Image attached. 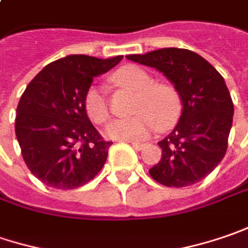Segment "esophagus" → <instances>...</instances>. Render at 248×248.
<instances>
[{
  "label": "esophagus",
  "mask_w": 248,
  "mask_h": 248,
  "mask_svg": "<svg viewBox=\"0 0 248 248\" xmlns=\"http://www.w3.org/2000/svg\"><path fill=\"white\" fill-rule=\"evenodd\" d=\"M130 144L133 145V148H135V150H139V151L147 147V144H144V143H137V141H130Z\"/></svg>",
  "instance_id": "34e87169"
}]
</instances>
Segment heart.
<instances>
[{
	"mask_svg": "<svg viewBox=\"0 0 248 248\" xmlns=\"http://www.w3.org/2000/svg\"><path fill=\"white\" fill-rule=\"evenodd\" d=\"M116 83L137 92L132 118L115 119L107 126V135L115 140L139 141L153 135L156 129L168 130L180 116V98L173 87L154 83L153 78L137 66H126L113 76ZM89 119L97 124L109 118L108 101L103 87L92 86L83 98Z\"/></svg>",
	"mask_w": 248,
	"mask_h": 248,
	"instance_id": "obj_1",
	"label": "heart"
}]
</instances>
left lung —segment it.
<instances>
[{
    "label": "left lung",
    "mask_w": 248,
    "mask_h": 248,
    "mask_svg": "<svg viewBox=\"0 0 248 248\" xmlns=\"http://www.w3.org/2000/svg\"><path fill=\"white\" fill-rule=\"evenodd\" d=\"M127 60L162 72L176 89L182 115L161 140L159 162L148 172L168 187H186L208 176L225 156L233 121V103L221 73L199 54L161 48Z\"/></svg>",
    "instance_id": "1"
}]
</instances>
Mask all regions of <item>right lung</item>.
<instances>
[{
    "mask_svg": "<svg viewBox=\"0 0 248 248\" xmlns=\"http://www.w3.org/2000/svg\"><path fill=\"white\" fill-rule=\"evenodd\" d=\"M68 55L27 84L16 108L15 133L30 172L54 188L80 187L95 178L112 141L90 122L83 98L93 79L122 61Z\"/></svg>",
    "mask_w": 248,
    "mask_h": 248,
    "instance_id": "add662e5",
    "label": "right lung"
}]
</instances>
